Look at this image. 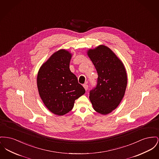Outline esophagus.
<instances>
[{"label": "esophagus", "mask_w": 159, "mask_h": 159, "mask_svg": "<svg viewBox=\"0 0 159 159\" xmlns=\"http://www.w3.org/2000/svg\"><path fill=\"white\" fill-rule=\"evenodd\" d=\"M83 86H84V88L85 89V90L86 91V90L88 89V85L86 84H84V85H83Z\"/></svg>", "instance_id": "esophagus-1"}]
</instances>
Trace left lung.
<instances>
[{
  "mask_svg": "<svg viewBox=\"0 0 159 159\" xmlns=\"http://www.w3.org/2000/svg\"><path fill=\"white\" fill-rule=\"evenodd\" d=\"M87 55L97 73V84L89 93L93 109L102 115L115 110L121 103L127 84L125 66L111 48L100 45L89 49Z\"/></svg>",
  "mask_w": 159,
  "mask_h": 159,
  "instance_id": "left-lung-1",
  "label": "left lung"
}]
</instances>
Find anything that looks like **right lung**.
<instances>
[{
    "instance_id": "obj_1",
    "label": "right lung",
    "mask_w": 159,
    "mask_h": 159,
    "mask_svg": "<svg viewBox=\"0 0 159 159\" xmlns=\"http://www.w3.org/2000/svg\"><path fill=\"white\" fill-rule=\"evenodd\" d=\"M72 54L65 49L55 52L41 66L37 75L39 96L47 109L57 115L71 111L84 88L70 70Z\"/></svg>"
}]
</instances>
